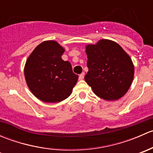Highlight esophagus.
Here are the masks:
<instances>
[{"label": "esophagus", "instance_id": "34e87169", "mask_svg": "<svg viewBox=\"0 0 153 153\" xmlns=\"http://www.w3.org/2000/svg\"><path fill=\"white\" fill-rule=\"evenodd\" d=\"M84 78V72H83V73H81V75H79V80H83Z\"/></svg>", "mask_w": 153, "mask_h": 153}]
</instances>
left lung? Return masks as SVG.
Instances as JSON below:
<instances>
[{
  "mask_svg": "<svg viewBox=\"0 0 153 153\" xmlns=\"http://www.w3.org/2000/svg\"><path fill=\"white\" fill-rule=\"evenodd\" d=\"M87 74L85 81L94 93L106 101L124 96L132 84L134 66L130 57L119 44L110 40H100L86 47Z\"/></svg>",
  "mask_w": 153,
  "mask_h": 153,
  "instance_id": "obj_1",
  "label": "left lung"
}]
</instances>
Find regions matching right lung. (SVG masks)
<instances>
[{"label":"right lung","mask_w":153,"mask_h":153,"mask_svg":"<svg viewBox=\"0 0 153 153\" xmlns=\"http://www.w3.org/2000/svg\"><path fill=\"white\" fill-rule=\"evenodd\" d=\"M64 49L55 41H44L29 55L24 75L31 92L41 101L56 103L70 95L78 75L69 61H63Z\"/></svg>","instance_id":"1"}]
</instances>
